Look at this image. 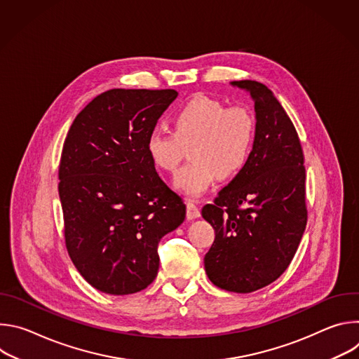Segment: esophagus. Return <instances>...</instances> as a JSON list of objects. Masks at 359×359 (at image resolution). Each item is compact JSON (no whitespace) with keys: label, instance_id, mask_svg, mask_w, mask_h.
<instances>
[{"label":"esophagus","instance_id":"34e87169","mask_svg":"<svg viewBox=\"0 0 359 359\" xmlns=\"http://www.w3.org/2000/svg\"><path fill=\"white\" fill-rule=\"evenodd\" d=\"M186 209H187V212H186V216H187V219L189 220H194V219H197V217H200V209L196 206V204L193 203V201H187V204H186Z\"/></svg>","mask_w":359,"mask_h":359}]
</instances>
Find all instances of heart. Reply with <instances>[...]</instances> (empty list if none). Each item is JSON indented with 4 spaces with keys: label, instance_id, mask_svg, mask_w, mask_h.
Returning a JSON list of instances; mask_svg holds the SVG:
<instances>
[{
    "label": "heart",
    "instance_id": "heart-1",
    "mask_svg": "<svg viewBox=\"0 0 359 359\" xmlns=\"http://www.w3.org/2000/svg\"><path fill=\"white\" fill-rule=\"evenodd\" d=\"M173 133L155 130L146 139L150 162L175 172L190 146V159L175 177V187L198 197L222 177L238 173L245 165L255 135L252 112L243 105L227 107L222 100L198 95L187 100L172 118Z\"/></svg>",
    "mask_w": 359,
    "mask_h": 359
}]
</instances>
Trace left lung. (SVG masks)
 <instances>
[{"label":"left lung","mask_w":359,"mask_h":359,"mask_svg":"<svg viewBox=\"0 0 359 359\" xmlns=\"http://www.w3.org/2000/svg\"><path fill=\"white\" fill-rule=\"evenodd\" d=\"M231 85L250 92L257 122L245 165L201 209L216 234L204 269L215 285L245 294L271 284L287 270L309 212L304 153L287 112L257 81Z\"/></svg>","instance_id":"8db88e82"}]
</instances>
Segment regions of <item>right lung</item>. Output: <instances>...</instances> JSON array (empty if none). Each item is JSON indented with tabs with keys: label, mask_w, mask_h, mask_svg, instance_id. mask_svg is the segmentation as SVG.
<instances>
[{
	"label": "right lung",
	"mask_w": 359,
	"mask_h": 359,
	"mask_svg": "<svg viewBox=\"0 0 359 359\" xmlns=\"http://www.w3.org/2000/svg\"><path fill=\"white\" fill-rule=\"evenodd\" d=\"M175 89H109L76 115L60 162V198L69 257L96 290L126 295L158 276L161 238L186 206L158 175L146 139Z\"/></svg>",
	"instance_id": "add662e5"
}]
</instances>
